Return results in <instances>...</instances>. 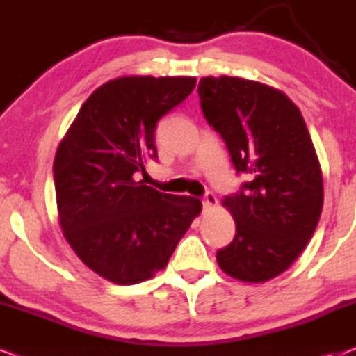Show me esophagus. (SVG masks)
Segmentation results:
<instances>
[{
    "label": "esophagus",
    "instance_id": "1",
    "mask_svg": "<svg viewBox=\"0 0 356 356\" xmlns=\"http://www.w3.org/2000/svg\"><path fill=\"white\" fill-rule=\"evenodd\" d=\"M202 207H204V211H211V209H213V207H217V197L213 196L212 193H207L206 196L202 197Z\"/></svg>",
    "mask_w": 356,
    "mask_h": 356
}]
</instances>
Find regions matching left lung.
<instances>
[{
    "label": "left lung",
    "instance_id": "1",
    "mask_svg": "<svg viewBox=\"0 0 356 356\" xmlns=\"http://www.w3.org/2000/svg\"><path fill=\"white\" fill-rule=\"evenodd\" d=\"M207 123L225 140L236 172L250 181L222 206L236 235L217 252L227 275L262 284L293 264L318 225L323 172L301 111L284 92L243 77H202Z\"/></svg>",
    "mask_w": 356,
    "mask_h": 356
}]
</instances>
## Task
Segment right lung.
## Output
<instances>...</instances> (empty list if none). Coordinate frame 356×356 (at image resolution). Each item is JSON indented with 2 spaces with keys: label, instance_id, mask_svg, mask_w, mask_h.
Masks as SVG:
<instances>
[{
  "label": "right lung",
  "instance_id": "right-lung-1",
  "mask_svg": "<svg viewBox=\"0 0 356 356\" xmlns=\"http://www.w3.org/2000/svg\"><path fill=\"white\" fill-rule=\"evenodd\" d=\"M196 86L191 76H121L92 92L58 145V222L77 257L118 285L165 269L202 211L199 199L136 181L157 159V121Z\"/></svg>",
  "mask_w": 356,
  "mask_h": 356
}]
</instances>
